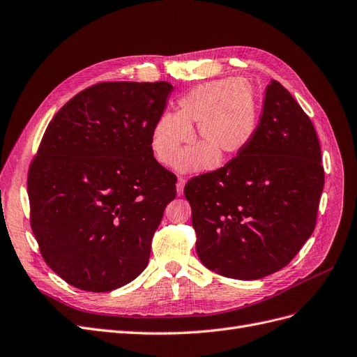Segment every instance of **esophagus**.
<instances>
[{
  "label": "esophagus",
  "instance_id": "obj_1",
  "mask_svg": "<svg viewBox=\"0 0 357 357\" xmlns=\"http://www.w3.org/2000/svg\"><path fill=\"white\" fill-rule=\"evenodd\" d=\"M184 184H186V180L180 177V178L177 180V184H176V189H177V195H178V196H181V195H183Z\"/></svg>",
  "mask_w": 357,
  "mask_h": 357
}]
</instances>
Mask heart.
<instances>
[{"label": "heart", "mask_w": 357, "mask_h": 357, "mask_svg": "<svg viewBox=\"0 0 357 357\" xmlns=\"http://www.w3.org/2000/svg\"><path fill=\"white\" fill-rule=\"evenodd\" d=\"M197 124L203 142L183 155L191 139L190 127ZM258 124V103L252 85L239 78H223L196 85L177 102V114L158 118L151 134V146L159 162H177L183 173L211 169L223 158L241 153L252 140Z\"/></svg>", "instance_id": "obj_1"}]
</instances>
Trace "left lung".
<instances>
[{"mask_svg":"<svg viewBox=\"0 0 357 357\" xmlns=\"http://www.w3.org/2000/svg\"><path fill=\"white\" fill-rule=\"evenodd\" d=\"M321 159L310 118L273 79L250 144L184 188L202 264L243 280L285 267L316 226L325 181Z\"/></svg>","mask_w":357,"mask_h":357,"instance_id":"1","label":"left lung"}]
</instances>
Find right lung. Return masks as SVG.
Segmentation results:
<instances>
[{
	"label": "right lung",
	"mask_w": 357,
	"mask_h": 357,
	"mask_svg": "<svg viewBox=\"0 0 357 357\" xmlns=\"http://www.w3.org/2000/svg\"><path fill=\"white\" fill-rule=\"evenodd\" d=\"M173 90L167 81L96 84L48 124L28 176L31 226L69 285L114 291L146 268L176 198V177L151 146Z\"/></svg>",
	"instance_id": "right-lung-1"
}]
</instances>
